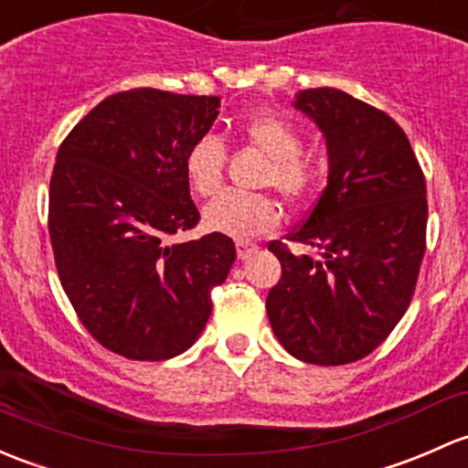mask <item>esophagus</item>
<instances>
[{
  "label": "esophagus",
  "mask_w": 468,
  "mask_h": 468,
  "mask_svg": "<svg viewBox=\"0 0 468 468\" xmlns=\"http://www.w3.org/2000/svg\"><path fill=\"white\" fill-rule=\"evenodd\" d=\"M235 249H238V258L239 260H247L250 253H253L255 249V244L253 242H249V239H238V242H235Z\"/></svg>",
  "instance_id": "34e87169"
}]
</instances>
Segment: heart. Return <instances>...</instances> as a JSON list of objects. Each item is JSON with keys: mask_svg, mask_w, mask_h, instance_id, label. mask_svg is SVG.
I'll return each instance as SVG.
<instances>
[{"mask_svg": "<svg viewBox=\"0 0 468 468\" xmlns=\"http://www.w3.org/2000/svg\"><path fill=\"white\" fill-rule=\"evenodd\" d=\"M239 136L262 152L271 165L262 184L275 188L289 204H304L321 188L324 168L321 159L303 152V134L292 121L275 114L250 116L239 125ZM229 147L218 134H204L186 154V175L197 195L213 197L224 186ZM206 224L233 238H253L278 226L280 208L269 195L229 190L206 206Z\"/></svg>", "mask_w": 468, "mask_h": 468, "instance_id": "heart-1", "label": "heart"}]
</instances>
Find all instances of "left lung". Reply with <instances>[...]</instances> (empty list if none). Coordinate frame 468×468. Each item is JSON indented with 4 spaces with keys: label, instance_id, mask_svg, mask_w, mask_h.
Segmentation results:
<instances>
[{
    "label": "left lung",
    "instance_id": "obj_1",
    "mask_svg": "<svg viewBox=\"0 0 468 468\" xmlns=\"http://www.w3.org/2000/svg\"><path fill=\"white\" fill-rule=\"evenodd\" d=\"M293 105L321 127L327 188L289 242H269L282 267L267 296L273 334L292 356L346 366L377 350L410 304L426 250V179L406 132L350 93L318 87Z\"/></svg>",
    "mask_w": 468,
    "mask_h": 468
}]
</instances>
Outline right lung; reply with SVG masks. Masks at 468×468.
Returning <instances> with one entry per match:
<instances>
[{
	"mask_svg": "<svg viewBox=\"0 0 468 468\" xmlns=\"http://www.w3.org/2000/svg\"><path fill=\"white\" fill-rule=\"evenodd\" d=\"M218 107L215 96L118 91L58 150L48 188L58 278L87 332L130 361L188 350L235 262L224 233L175 239L199 224L186 154Z\"/></svg>",
	"mask_w": 468,
	"mask_h": 468,
	"instance_id": "add662e5",
	"label": "right lung"
}]
</instances>
